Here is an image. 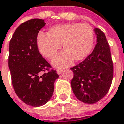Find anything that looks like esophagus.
Instances as JSON below:
<instances>
[{
	"label": "esophagus",
	"instance_id": "34e87169",
	"mask_svg": "<svg viewBox=\"0 0 124 124\" xmlns=\"http://www.w3.org/2000/svg\"><path fill=\"white\" fill-rule=\"evenodd\" d=\"M62 73H63V70H62V69H59L57 70V73L58 75H61Z\"/></svg>",
	"mask_w": 124,
	"mask_h": 124
}]
</instances>
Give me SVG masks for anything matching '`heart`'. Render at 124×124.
Returning <instances> with one entry per match:
<instances>
[{"mask_svg":"<svg viewBox=\"0 0 124 124\" xmlns=\"http://www.w3.org/2000/svg\"><path fill=\"white\" fill-rule=\"evenodd\" d=\"M94 43V31L91 26L80 23L59 24L49 29L47 33H40L37 38L39 52L48 59L53 58L61 49L62 51L52 61L56 67H65L73 59L80 61L90 53Z\"/></svg>","mask_w":124,"mask_h":124,"instance_id":"heart-1","label":"heart"}]
</instances>
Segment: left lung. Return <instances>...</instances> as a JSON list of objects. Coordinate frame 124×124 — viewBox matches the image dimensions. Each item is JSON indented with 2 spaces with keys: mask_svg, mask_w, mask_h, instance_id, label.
<instances>
[{
  "mask_svg": "<svg viewBox=\"0 0 124 124\" xmlns=\"http://www.w3.org/2000/svg\"><path fill=\"white\" fill-rule=\"evenodd\" d=\"M96 45L86 58L71 68L73 78L71 81L74 94L86 104H94L108 93L112 82L113 62L110 46L104 33L94 28Z\"/></svg>",
  "mask_w": 124,
  "mask_h": 124,
  "instance_id": "left-lung-1",
  "label": "left lung"
}]
</instances>
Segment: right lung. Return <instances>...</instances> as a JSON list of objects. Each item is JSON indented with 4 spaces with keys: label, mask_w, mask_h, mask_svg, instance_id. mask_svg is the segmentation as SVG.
<instances>
[{
    "label": "right lung",
    "mask_w": 124,
    "mask_h": 124,
    "mask_svg": "<svg viewBox=\"0 0 124 124\" xmlns=\"http://www.w3.org/2000/svg\"><path fill=\"white\" fill-rule=\"evenodd\" d=\"M46 24L38 18L22 23L16 28L9 44L8 67L14 91L22 101L36 107L50 100L54 83L59 77L55 70L49 71L51 65L37 46L38 34Z\"/></svg>",
    "instance_id": "right-lung-1"
}]
</instances>
